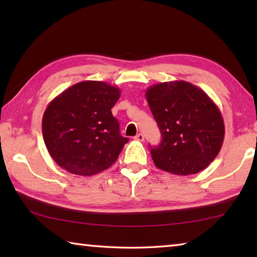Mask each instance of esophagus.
Masks as SVG:
<instances>
[{
    "instance_id": "obj_1",
    "label": "esophagus",
    "mask_w": 257,
    "mask_h": 257,
    "mask_svg": "<svg viewBox=\"0 0 257 257\" xmlns=\"http://www.w3.org/2000/svg\"><path fill=\"white\" fill-rule=\"evenodd\" d=\"M135 141H138V142H144V136H143V134H138L135 136Z\"/></svg>"
}]
</instances>
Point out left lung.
<instances>
[{
  "instance_id": "1",
  "label": "left lung",
  "mask_w": 257,
  "mask_h": 257,
  "mask_svg": "<svg viewBox=\"0 0 257 257\" xmlns=\"http://www.w3.org/2000/svg\"><path fill=\"white\" fill-rule=\"evenodd\" d=\"M145 95L162 134L161 144L151 147L156 167L178 176L208 167L224 139L222 114L210 96L184 80L155 84Z\"/></svg>"
}]
</instances>
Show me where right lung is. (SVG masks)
<instances>
[{
  "label": "right lung",
  "mask_w": 257,
  "mask_h": 257,
  "mask_svg": "<svg viewBox=\"0 0 257 257\" xmlns=\"http://www.w3.org/2000/svg\"><path fill=\"white\" fill-rule=\"evenodd\" d=\"M121 90L107 82L85 80L52 99L43 115L46 149L56 163L77 176H93L115 162L129 139L120 135L111 108Z\"/></svg>",
  "instance_id": "add662e5"
}]
</instances>
